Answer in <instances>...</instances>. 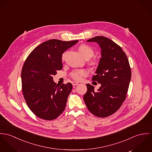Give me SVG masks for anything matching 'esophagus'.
Wrapping results in <instances>:
<instances>
[{
    "label": "esophagus",
    "mask_w": 152,
    "mask_h": 152,
    "mask_svg": "<svg viewBox=\"0 0 152 152\" xmlns=\"http://www.w3.org/2000/svg\"><path fill=\"white\" fill-rule=\"evenodd\" d=\"M77 84H79V83H77V82H72V85H73V86H76V85H77Z\"/></svg>",
    "instance_id": "1"
}]
</instances>
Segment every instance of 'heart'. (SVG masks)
I'll use <instances>...</instances> for the list:
<instances>
[{
  "instance_id": "obj_1",
  "label": "heart",
  "mask_w": 152,
  "mask_h": 152,
  "mask_svg": "<svg viewBox=\"0 0 152 152\" xmlns=\"http://www.w3.org/2000/svg\"><path fill=\"white\" fill-rule=\"evenodd\" d=\"M78 50L80 54L84 57V58H91L94 55V51L89 46L87 45H81L79 47ZM66 52L63 53L62 56V61H64L65 59ZM87 71L84 69H80V70H76L73 71L71 73V76L73 79L76 80H82L83 76L87 75Z\"/></svg>"
}]
</instances>
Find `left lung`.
Segmentation results:
<instances>
[{
    "mask_svg": "<svg viewBox=\"0 0 152 152\" xmlns=\"http://www.w3.org/2000/svg\"><path fill=\"white\" fill-rule=\"evenodd\" d=\"M87 42L97 43L101 58L92 80L101 84L97 91L87 84L84 102L93 115L104 118L115 113L124 101L131 79V70L125 53L110 39L96 36Z\"/></svg>",
    "mask_w": 152,
    "mask_h": 152,
    "instance_id": "left-lung-1",
    "label": "left lung"
}]
</instances>
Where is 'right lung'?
<instances>
[{
	"mask_svg": "<svg viewBox=\"0 0 152 152\" xmlns=\"http://www.w3.org/2000/svg\"><path fill=\"white\" fill-rule=\"evenodd\" d=\"M78 41H47L37 47L26 60L21 75L22 91L37 117L52 120L64 111L72 84L59 86L53 80V76L62 69V53Z\"/></svg>",
	"mask_w": 152,
	"mask_h": 152,
	"instance_id": "add662e5",
	"label": "right lung"
}]
</instances>
